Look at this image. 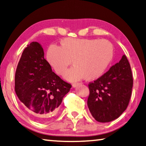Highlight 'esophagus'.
<instances>
[{
	"label": "esophagus",
	"mask_w": 146,
	"mask_h": 146,
	"mask_svg": "<svg viewBox=\"0 0 146 146\" xmlns=\"http://www.w3.org/2000/svg\"><path fill=\"white\" fill-rule=\"evenodd\" d=\"M77 85H79V83H73L72 84V87H73V88H75V87L77 86Z\"/></svg>",
	"instance_id": "obj_1"
}]
</instances>
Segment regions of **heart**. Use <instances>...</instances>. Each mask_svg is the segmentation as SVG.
Returning a JSON list of instances; mask_svg holds the SVG:
<instances>
[{"mask_svg": "<svg viewBox=\"0 0 146 146\" xmlns=\"http://www.w3.org/2000/svg\"><path fill=\"white\" fill-rule=\"evenodd\" d=\"M114 57L113 46L107 40L66 38L60 46L52 44L46 52V60L56 73L61 75L71 64L73 67L64 74L71 82L84 78L94 80L108 70Z\"/></svg>", "mask_w": 146, "mask_h": 146, "instance_id": "obj_1", "label": "heart"}]
</instances>
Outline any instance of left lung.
<instances>
[{"instance_id": "left-lung-1", "label": "left lung", "mask_w": 146, "mask_h": 146, "mask_svg": "<svg viewBox=\"0 0 146 146\" xmlns=\"http://www.w3.org/2000/svg\"><path fill=\"white\" fill-rule=\"evenodd\" d=\"M132 85L131 68L123 55L108 72L88 84L87 105L96 121L108 123L118 118L129 105Z\"/></svg>"}]
</instances>
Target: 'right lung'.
Here are the masks:
<instances>
[{
  "label": "right lung",
  "mask_w": 146,
  "mask_h": 146,
  "mask_svg": "<svg viewBox=\"0 0 146 146\" xmlns=\"http://www.w3.org/2000/svg\"><path fill=\"white\" fill-rule=\"evenodd\" d=\"M42 46L32 42L23 50L15 74V91L36 121L45 122L57 111L71 86L52 72Z\"/></svg>",
  "instance_id": "obj_1"
}]
</instances>
